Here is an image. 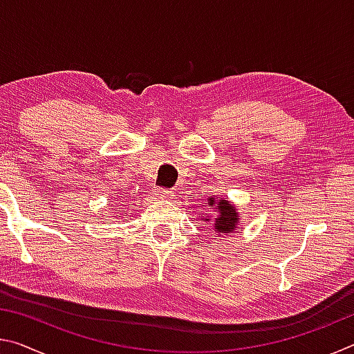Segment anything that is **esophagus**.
<instances>
[{
    "label": "esophagus",
    "mask_w": 354,
    "mask_h": 354,
    "mask_svg": "<svg viewBox=\"0 0 354 354\" xmlns=\"http://www.w3.org/2000/svg\"><path fill=\"white\" fill-rule=\"evenodd\" d=\"M170 194H171L170 190H165V189H162V187H156V189H154L156 198H169V196H171Z\"/></svg>",
    "instance_id": "esophagus-1"
}]
</instances>
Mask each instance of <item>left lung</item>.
Wrapping results in <instances>:
<instances>
[{
	"instance_id": "left-lung-1",
	"label": "left lung",
	"mask_w": 354,
	"mask_h": 354,
	"mask_svg": "<svg viewBox=\"0 0 354 354\" xmlns=\"http://www.w3.org/2000/svg\"><path fill=\"white\" fill-rule=\"evenodd\" d=\"M207 206L215 209V212H217V217L214 218L215 231L220 232V234H231L236 230V225L239 223V214L236 206L230 205V201L225 198L215 200L214 196H209L207 198ZM203 217L206 218V221H211L209 215L203 214Z\"/></svg>"
}]
</instances>
